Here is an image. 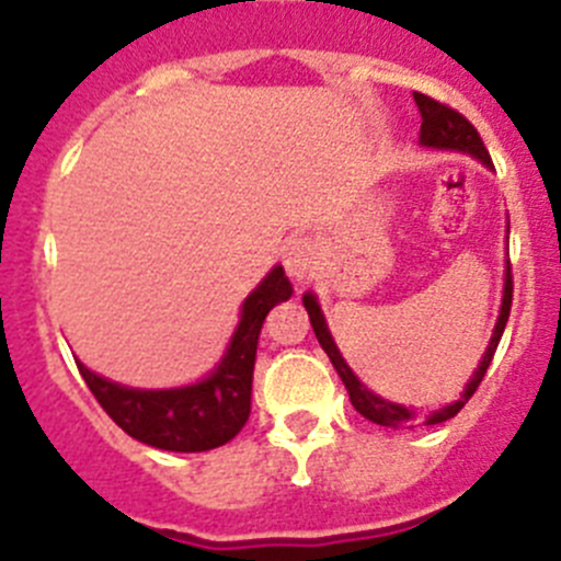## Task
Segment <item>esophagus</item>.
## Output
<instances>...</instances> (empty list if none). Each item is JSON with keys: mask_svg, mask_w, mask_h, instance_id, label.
<instances>
[{"mask_svg": "<svg viewBox=\"0 0 561 561\" xmlns=\"http://www.w3.org/2000/svg\"><path fill=\"white\" fill-rule=\"evenodd\" d=\"M284 266L295 280H309L314 277V272L320 270V247H317L314 238L309 236H295L286 244L284 252Z\"/></svg>", "mask_w": 561, "mask_h": 561, "instance_id": "34e87169", "label": "esophagus"}]
</instances>
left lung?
<instances>
[{
    "instance_id": "left-lung-1",
    "label": "left lung",
    "mask_w": 561,
    "mask_h": 561,
    "mask_svg": "<svg viewBox=\"0 0 561 561\" xmlns=\"http://www.w3.org/2000/svg\"><path fill=\"white\" fill-rule=\"evenodd\" d=\"M413 98H415V106H419V112H421V146L455 148V151H466V153H472V157H478L483 165H492V157H489V151H485L478 128L466 121L463 114L455 112V108L447 106V103L435 101V98L421 95V92H413ZM512 297H514V277H512V264H508V270H505L503 309H500L497 325H494V336H492V342H489V348H485L480 368L474 370L472 381L466 385V390L460 393V399L455 401V404H449V408H440L438 413L430 415L427 424H440V421H447V419H453V415H458L460 410H463L466 401L474 396L478 385L483 381L485 370H489V365H492V356H494V351H497V342H500V336H503L505 323H508V314H512ZM304 306H306V311H309L311 329H314L317 340H320L323 351L329 354L331 365H334V370L340 374L342 385H345V390H348L351 404L356 408V413L365 415V419L374 421V424H379V427L401 430V427H413V424H419V415H415V410L401 408V404H393V401L370 393V390L365 388L359 379H356L354 370L345 365V359H342L340 351H336L329 329H325V317H323V311H320V306H317V297L304 295Z\"/></svg>"
}]
</instances>
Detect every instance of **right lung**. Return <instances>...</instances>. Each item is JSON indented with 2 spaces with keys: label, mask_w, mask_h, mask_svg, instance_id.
Listing matches in <instances>:
<instances>
[{
  "label": "right lung",
  "mask_w": 561,
  "mask_h": 561,
  "mask_svg": "<svg viewBox=\"0 0 561 561\" xmlns=\"http://www.w3.org/2000/svg\"><path fill=\"white\" fill-rule=\"evenodd\" d=\"M289 297V277L284 266H275L244 300L241 323L219 368L191 388L134 390L92 374L81 362L78 370L123 433L168 453H207L236 438L250 419L257 334L266 314Z\"/></svg>",
  "instance_id": "obj_1"
}]
</instances>
